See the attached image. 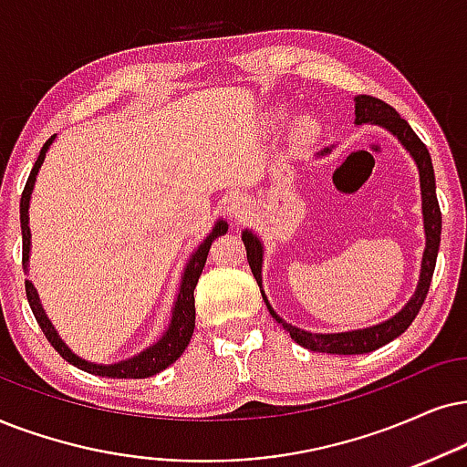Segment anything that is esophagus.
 I'll return each mask as SVG.
<instances>
[{"instance_id": "esophagus-1", "label": "esophagus", "mask_w": 467, "mask_h": 467, "mask_svg": "<svg viewBox=\"0 0 467 467\" xmlns=\"http://www.w3.org/2000/svg\"><path fill=\"white\" fill-rule=\"evenodd\" d=\"M247 211H250V200H247V196H244V193H234L228 202L230 217H234V220L239 222L247 215Z\"/></svg>"}]
</instances>
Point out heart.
I'll return each instance as SVG.
<instances>
[{
  "instance_id": "heart-1",
  "label": "heart",
  "mask_w": 467,
  "mask_h": 467,
  "mask_svg": "<svg viewBox=\"0 0 467 467\" xmlns=\"http://www.w3.org/2000/svg\"><path fill=\"white\" fill-rule=\"evenodd\" d=\"M299 127H302V129H304V131H310V129H312V122L308 120V118H304V120H302V122H299Z\"/></svg>"
}]
</instances>
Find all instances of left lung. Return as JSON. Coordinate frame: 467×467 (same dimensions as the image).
<instances>
[{
	"label": "left lung",
	"instance_id": "obj_1",
	"mask_svg": "<svg viewBox=\"0 0 467 467\" xmlns=\"http://www.w3.org/2000/svg\"><path fill=\"white\" fill-rule=\"evenodd\" d=\"M356 101V125H377L386 131H390L394 138L400 141V146L410 152L414 159L418 174H420V196H422V223H424V252H422V263H420V277H418V285L414 295L410 297L403 308L397 315L386 318V321L377 323V326L362 327V329H349V332H336V334H315L306 332L302 327H295L291 323H286L277 312L271 308L267 295L263 291V241L258 239L256 233H252L250 228H245L241 233L244 245L247 250V263L254 277H256L258 286H261V295L267 304L269 315L285 327V332L291 334V338L297 345L306 347L310 351L318 353H332V356H359V353H370L379 347L388 345V342L399 338L407 327L411 326L418 312H420L424 297H427L431 277H433L435 261H438V250H440V234H441V213L438 204V193H435V174H433V163H431V155L427 146L422 144L420 138L414 133V129L407 125L397 114V109L390 108L388 103L379 101L375 97H359L353 99ZM334 146H327L321 152H317V157H326L332 152Z\"/></svg>",
	"mask_w": 467,
	"mask_h": 467
}]
</instances>
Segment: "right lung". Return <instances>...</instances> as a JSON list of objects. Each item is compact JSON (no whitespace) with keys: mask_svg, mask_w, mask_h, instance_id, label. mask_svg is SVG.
<instances>
[{"mask_svg":"<svg viewBox=\"0 0 467 467\" xmlns=\"http://www.w3.org/2000/svg\"><path fill=\"white\" fill-rule=\"evenodd\" d=\"M56 140V135L45 141L43 150L34 163L32 172H29V179L26 182V190H23L21 196V234H23V271L29 274V252H32V233H29V200H32V192L34 185H36V176L40 165L45 161L47 150ZM228 230V222L217 220L213 230L206 234V239L200 244L193 254L187 261L185 269H182L181 275V286H179V295H176L174 306H172V317H170L168 327L161 334V338L157 342H152L150 347H146L144 351L135 353V356L120 359V362L114 364H97V362H88V359L79 358L77 353L70 349L60 338L57 329L53 327V323L47 317V312L40 304L38 291L36 286L32 285V280H26V293H27V302L29 308H32L34 317H36L40 329H43L47 340L51 342V347L56 349L60 356L70 362L77 368L86 370L90 375H99V377H111V379H144V377H152L157 373H161L163 368H168L170 364H174L176 359L182 356V351L187 349L190 345L193 327H196V299H193V288L198 285V277L202 274L204 263H206V254L211 250V244L223 234Z\"/></svg>","mask_w":467,"mask_h":467,"instance_id":"1","label":"right lung"}]
</instances>
